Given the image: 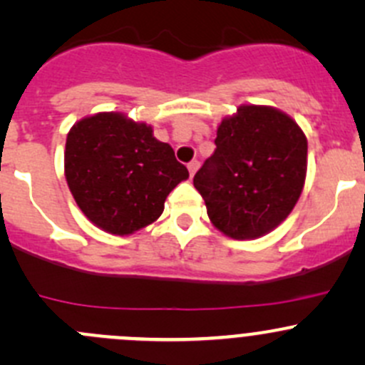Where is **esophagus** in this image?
<instances>
[{
    "label": "esophagus",
    "mask_w": 365,
    "mask_h": 365,
    "mask_svg": "<svg viewBox=\"0 0 365 365\" xmlns=\"http://www.w3.org/2000/svg\"><path fill=\"white\" fill-rule=\"evenodd\" d=\"M187 168H189L190 176H194V173H196L197 168H200V162H197V160H190L189 164H187Z\"/></svg>",
    "instance_id": "34e87169"
}]
</instances>
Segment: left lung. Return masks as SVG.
Masks as SVG:
<instances>
[{
  "label": "left lung",
  "mask_w": 365,
  "mask_h": 365,
  "mask_svg": "<svg viewBox=\"0 0 365 365\" xmlns=\"http://www.w3.org/2000/svg\"><path fill=\"white\" fill-rule=\"evenodd\" d=\"M215 146L194 176L210 220L235 240L263 237L289 215L304 189V132L279 109L240 106L219 125Z\"/></svg>",
  "instance_id": "8db88e82"
}]
</instances>
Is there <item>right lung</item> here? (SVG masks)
I'll return each instance as SVG.
<instances>
[{
  "mask_svg": "<svg viewBox=\"0 0 365 365\" xmlns=\"http://www.w3.org/2000/svg\"><path fill=\"white\" fill-rule=\"evenodd\" d=\"M65 178L84 215L113 235H130L164 212L189 171L152 127L121 113H98L70 128Z\"/></svg>",
  "mask_w": 365,
  "mask_h": 365,
  "instance_id": "obj_1",
  "label": "right lung"
}]
</instances>
